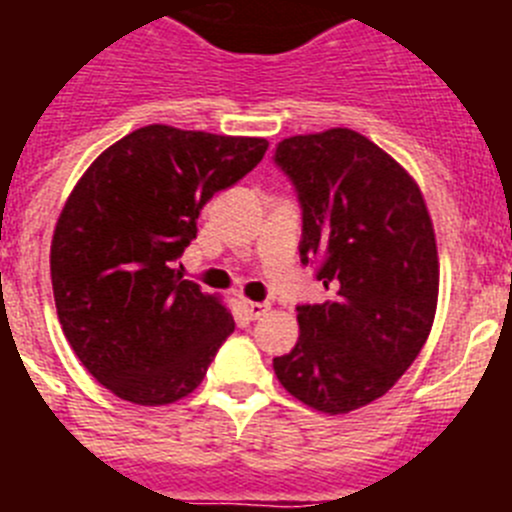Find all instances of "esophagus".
<instances>
[{"instance_id":"34e87169","label":"esophagus","mask_w":512,"mask_h":512,"mask_svg":"<svg viewBox=\"0 0 512 512\" xmlns=\"http://www.w3.org/2000/svg\"><path fill=\"white\" fill-rule=\"evenodd\" d=\"M243 312H246L251 320H259L261 315L269 312V305L266 302H251V300H243Z\"/></svg>"}]
</instances>
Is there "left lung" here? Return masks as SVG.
I'll use <instances>...</instances> for the list:
<instances>
[{"instance_id":"8db88e82","label":"left lung","mask_w":512,"mask_h":512,"mask_svg":"<svg viewBox=\"0 0 512 512\" xmlns=\"http://www.w3.org/2000/svg\"><path fill=\"white\" fill-rule=\"evenodd\" d=\"M302 205V264L318 259L323 305L297 307L300 341L274 359L284 390L343 415L395 387L431 333L438 251L413 176L356 130L284 138L274 153Z\"/></svg>"}]
</instances>
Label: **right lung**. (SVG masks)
I'll return each mask as SVG.
<instances>
[{
  "label": "right lung",
  "mask_w": 512,
  "mask_h": 512,
  "mask_svg": "<svg viewBox=\"0 0 512 512\" xmlns=\"http://www.w3.org/2000/svg\"><path fill=\"white\" fill-rule=\"evenodd\" d=\"M264 138L146 125L94 158L53 230L63 336L112 395L169 405L200 387L235 330L176 266L210 197L264 158Z\"/></svg>",
  "instance_id": "1"
}]
</instances>
